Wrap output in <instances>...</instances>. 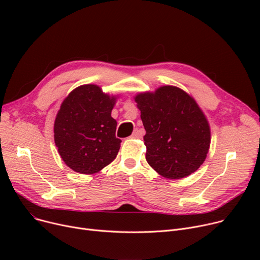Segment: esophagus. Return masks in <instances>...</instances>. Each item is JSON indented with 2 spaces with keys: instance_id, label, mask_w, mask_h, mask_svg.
I'll use <instances>...</instances> for the list:
<instances>
[{
  "instance_id": "34e87169",
  "label": "esophagus",
  "mask_w": 260,
  "mask_h": 260,
  "mask_svg": "<svg viewBox=\"0 0 260 260\" xmlns=\"http://www.w3.org/2000/svg\"><path fill=\"white\" fill-rule=\"evenodd\" d=\"M141 137H142V133L138 129L134 130V132L132 133V136H131V138H133V139H138V138H141Z\"/></svg>"
}]
</instances>
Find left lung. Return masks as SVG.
Here are the masks:
<instances>
[{
    "label": "left lung",
    "instance_id": "1",
    "mask_svg": "<svg viewBox=\"0 0 260 260\" xmlns=\"http://www.w3.org/2000/svg\"><path fill=\"white\" fill-rule=\"evenodd\" d=\"M146 134V160L169 179L199 170L210 146V127L195 100L176 86L136 96Z\"/></svg>",
    "mask_w": 260,
    "mask_h": 260
}]
</instances>
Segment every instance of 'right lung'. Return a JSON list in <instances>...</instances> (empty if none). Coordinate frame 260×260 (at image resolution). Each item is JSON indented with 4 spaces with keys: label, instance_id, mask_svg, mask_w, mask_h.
<instances>
[{
    "label": "right lung",
    "instance_id": "right-lung-1",
    "mask_svg": "<svg viewBox=\"0 0 260 260\" xmlns=\"http://www.w3.org/2000/svg\"><path fill=\"white\" fill-rule=\"evenodd\" d=\"M115 97L94 84L77 87L65 98L54 122L55 145L65 164L81 174H95L116 158L121 141L111 116Z\"/></svg>",
    "mask_w": 260,
    "mask_h": 260
}]
</instances>
